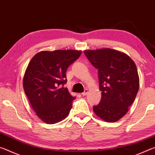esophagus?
<instances>
[{
  "label": "esophagus",
  "mask_w": 155,
  "mask_h": 155,
  "mask_svg": "<svg viewBox=\"0 0 155 155\" xmlns=\"http://www.w3.org/2000/svg\"><path fill=\"white\" fill-rule=\"evenodd\" d=\"M87 94H88V90L87 89H85V91H84V92H83L81 94H82L83 96H86Z\"/></svg>",
  "instance_id": "1"
}]
</instances>
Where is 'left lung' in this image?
Listing matches in <instances>:
<instances>
[{"label": "left lung", "instance_id": "obj_1", "mask_svg": "<svg viewBox=\"0 0 155 155\" xmlns=\"http://www.w3.org/2000/svg\"><path fill=\"white\" fill-rule=\"evenodd\" d=\"M86 57L98 70L102 98L93 107L102 120L115 122L124 116L134 102L140 87L137 69L127 54L110 48L85 51Z\"/></svg>", "mask_w": 155, "mask_h": 155}]
</instances>
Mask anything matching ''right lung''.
<instances>
[{
	"mask_svg": "<svg viewBox=\"0 0 155 155\" xmlns=\"http://www.w3.org/2000/svg\"><path fill=\"white\" fill-rule=\"evenodd\" d=\"M81 54L74 50L41 51L28 65L23 78L25 92L37 115L47 124L61 121L70 114L75 97L63 87L68 68Z\"/></svg>",
	"mask_w": 155,
	"mask_h": 155,
	"instance_id": "right-lung-1",
	"label": "right lung"
}]
</instances>
